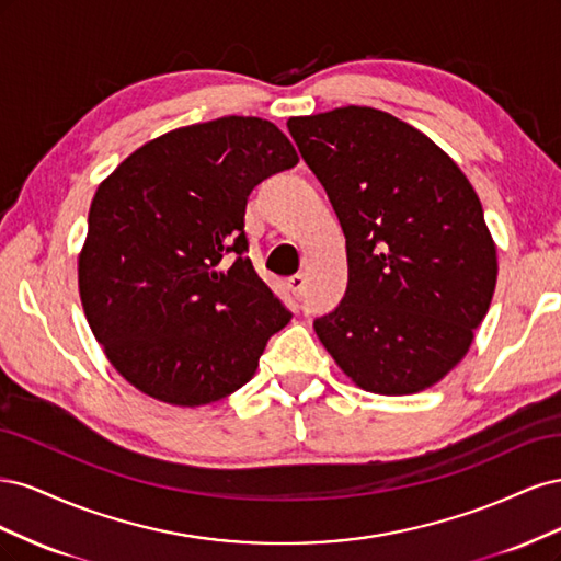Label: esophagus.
<instances>
[{"instance_id":"obj_1","label":"esophagus","mask_w":561,"mask_h":561,"mask_svg":"<svg viewBox=\"0 0 561 561\" xmlns=\"http://www.w3.org/2000/svg\"><path fill=\"white\" fill-rule=\"evenodd\" d=\"M287 287H290V293L295 297H301L304 295V287H307V278H304L301 274H297L293 278H287Z\"/></svg>"}]
</instances>
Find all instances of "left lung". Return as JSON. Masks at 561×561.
Returning a JSON list of instances; mask_svg holds the SVG:
<instances>
[{
  "label": "left lung",
  "instance_id": "1",
  "mask_svg": "<svg viewBox=\"0 0 561 561\" xmlns=\"http://www.w3.org/2000/svg\"><path fill=\"white\" fill-rule=\"evenodd\" d=\"M346 236L348 285L313 322L363 390L412 396L463 360L494 297L499 257L478 192L426 133L375 107L287 122Z\"/></svg>",
  "mask_w": 561,
  "mask_h": 561
}]
</instances>
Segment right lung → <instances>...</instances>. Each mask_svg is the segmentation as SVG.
<instances>
[{"instance_id": "obj_1", "label": "right lung", "mask_w": 561, "mask_h": 561, "mask_svg": "<svg viewBox=\"0 0 561 561\" xmlns=\"http://www.w3.org/2000/svg\"><path fill=\"white\" fill-rule=\"evenodd\" d=\"M297 161L266 118L222 116L145 142L98 184L79 297L107 360L140 393L201 407L254 377L293 316L245 254V203Z\"/></svg>"}]
</instances>
